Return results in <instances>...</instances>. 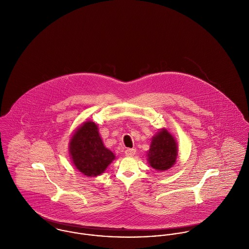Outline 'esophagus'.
Returning <instances> with one entry per match:
<instances>
[{
	"mask_svg": "<svg viewBox=\"0 0 249 249\" xmlns=\"http://www.w3.org/2000/svg\"><path fill=\"white\" fill-rule=\"evenodd\" d=\"M136 149H134V148H128V149H126L125 151V155L126 156H128V157H133L135 154H136Z\"/></svg>",
	"mask_w": 249,
	"mask_h": 249,
	"instance_id": "obj_1",
	"label": "esophagus"
}]
</instances>
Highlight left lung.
<instances>
[{
	"label": "left lung",
	"mask_w": 249,
	"mask_h": 249,
	"mask_svg": "<svg viewBox=\"0 0 249 249\" xmlns=\"http://www.w3.org/2000/svg\"><path fill=\"white\" fill-rule=\"evenodd\" d=\"M177 144L174 138L166 131L161 130L153 138L148 160L150 165L157 170H166L176 161Z\"/></svg>",
	"instance_id": "left-lung-1"
}]
</instances>
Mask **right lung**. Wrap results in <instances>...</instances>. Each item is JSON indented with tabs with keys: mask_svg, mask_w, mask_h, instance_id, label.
I'll list each match as a JSON object with an SVG mask.
<instances>
[{
	"mask_svg": "<svg viewBox=\"0 0 249 249\" xmlns=\"http://www.w3.org/2000/svg\"><path fill=\"white\" fill-rule=\"evenodd\" d=\"M70 155L76 168L87 176H97L114 160L100 138L95 123L88 121L74 135L70 142Z\"/></svg>",
	"mask_w": 249,
	"mask_h": 249,
	"instance_id": "add662e5",
	"label": "right lung"
}]
</instances>
